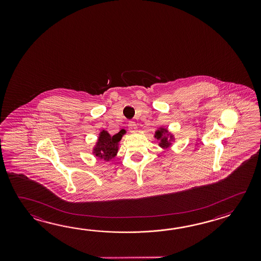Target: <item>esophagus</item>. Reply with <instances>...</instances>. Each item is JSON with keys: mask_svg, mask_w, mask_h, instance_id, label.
Returning a JSON list of instances; mask_svg holds the SVG:
<instances>
[{"mask_svg": "<svg viewBox=\"0 0 261 261\" xmlns=\"http://www.w3.org/2000/svg\"><path fill=\"white\" fill-rule=\"evenodd\" d=\"M128 127L129 132L132 133H137V130H138L136 123L133 122V121H128Z\"/></svg>", "mask_w": 261, "mask_h": 261, "instance_id": "esophagus-1", "label": "esophagus"}]
</instances>
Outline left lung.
<instances>
[{
  "label": "left lung",
  "mask_w": 261,
  "mask_h": 261,
  "mask_svg": "<svg viewBox=\"0 0 261 261\" xmlns=\"http://www.w3.org/2000/svg\"><path fill=\"white\" fill-rule=\"evenodd\" d=\"M155 138L160 141L159 145L161 148H164V149L169 148L172 145V142H174L175 140L173 134L169 133V130L163 127H161L155 130Z\"/></svg>",
  "instance_id": "8db88e82"
}]
</instances>
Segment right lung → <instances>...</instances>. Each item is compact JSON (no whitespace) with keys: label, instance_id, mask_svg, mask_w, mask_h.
Masks as SVG:
<instances>
[{"label":"right lung","instance_id":"1","mask_svg":"<svg viewBox=\"0 0 261 261\" xmlns=\"http://www.w3.org/2000/svg\"><path fill=\"white\" fill-rule=\"evenodd\" d=\"M126 133L125 129H121L115 135H110L106 129H102L99 134L98 141L93 147V154L98 159L109 161L117 155L119 148V142Z\"/></svg>","mask_w":261,"mask_h":261}]
</instances>
